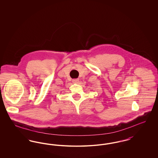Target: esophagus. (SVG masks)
<instances>
[{
  "mask_svg": "<svg viewBox=\"0 0 158 158\" xmlns=\"http://www.w3.org/2000/svg\"><path fill=\"white\" fill-rule=\"evenodd\" d=\"M72 82L73 83H78L79 82V80L78 79H73Z\"/></svg>",
  "mask_w": 158,
  "mask_h": 158,
  "instance_id": "obj_1",
  "label": "esophagus"
}]
</instances>
